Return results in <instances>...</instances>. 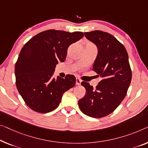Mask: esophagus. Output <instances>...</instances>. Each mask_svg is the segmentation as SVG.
Here are the masks:
<instances>
[{"instance_id": "34e87169", "label": "esophagus", "mask_w": 148, "mask_h": 148, "mask_svg": "<svg viewBox=\"0 0 148 148\" xmlns=\"http://www.w3.org/2000/svg\"><path fill=\"white\" fill-rule=\"evenodd\" d=\"M81 80L80 79H79V78H76V85H80V84H81Z\"/></svg>"}]
</instances>
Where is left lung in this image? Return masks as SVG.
Listing matches in <instances>:
<instances>
[{
  "label": "left lung",
  "mask_w": 148,
  "mask_h": 148,
  "mask_svg": "<svg viewBox=\"0 0 148 148\" xmlns=\"http://www.w3.org/2000/svg\"><path fill=\"white\" fill-rule=\"evenodd\" d=\"M84 35L98 48L92 70L102 80L95 89L82 82L86 94L79 100L78 106L86 115L103 118L113 112L126 95L132 80L128 54L122 44L109 33L94 30Z\"/></svg>",
  "instance_id": "left-lung-1"
}]
</instances>
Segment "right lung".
I'll list each match as a JSON object with an SVG mask.
<instances>
[{
	"label": "right lung",
	"instance_id": "1",
	"mask_svg": "<svg viewBox=\"0 0 148 148\" xmlns=\"http://www.w3.org/2000/svg\"><path fill=\"white\" fill-rule=\"evenodd\" d=\"M84 36L83 32L48 30L26 42L15 64L18 91L34 111L45 114L58 106L63 94L74 86L76 78H53L56 65L63 62L68 48Z\"/></svg>",
	"mask_w": 148,
	"mask_h": 148
}]
</instances>
